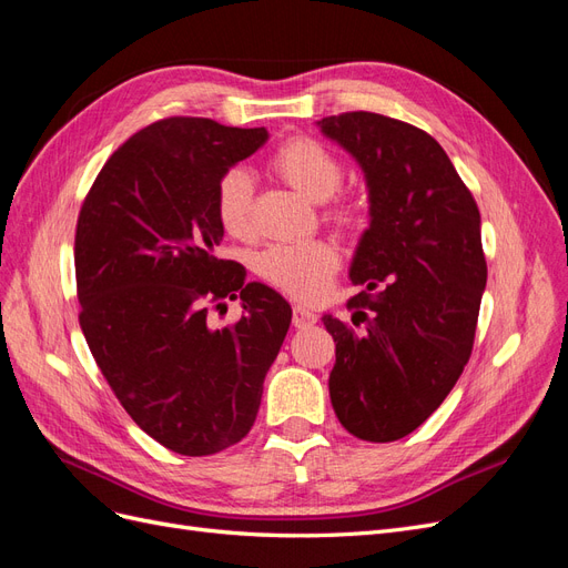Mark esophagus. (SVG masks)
<instances>
[{"label":"esophagus","mask_w":568,"mask_h":568,"mask_svg":"<svg viewBox=\"0 0 568 568\" xmlns=\"http://www.w3.org/2000/svg\"><path fill=\"white\" fill-rule=\"evenodd\" d=\"M291 320H294V326L303 329V326H311L317 322V313L307 305H294V315H291Z\"/></svg>","instance_id":"esophagus-1"}]
</instances>
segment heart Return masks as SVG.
<instances>
[{"label":"heart","instance_id":"heart-1","mask_svg":"<svg viewBox=\"0 0 568 568\" xmlns=\"http://www.w3.org/2000/svg\"><path fill=\"white\" fill-rule=\"evenodd\" d=\"M272 170L298 194L322 203L338 192L343 182V163L334 153L311 136H296L282 144L272 156ZM251 199L253 182L244 168H230L215 184V217L230 236H248L251 232ZM338 225H351L355 209L338 203L329 211ZM341 265L336 244L326 239L303 244H274L257 257V272L265 282L277 286L288 296L317 301L332 286Z\"/></svg>","mask_w":568,"mask_h":568}]
</instances>
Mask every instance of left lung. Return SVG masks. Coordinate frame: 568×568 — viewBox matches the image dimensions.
Wrapping results in <instances>:
<instances>
[{"instance_id": "left-lung-1", "label": "left lung", "mask_w": 568, "mask_h": 568, "mask_svg": "<svg viewBox=\"0 0 568 568\" xmlns=\"http://www.w3.org/2000/svg\"><path fill=\"white\" fill-rule=\"evenodd\" d=\"M363 168L369 227L359 236L351 324L322 322L336 343L329 395L348 434L405 438L448 398L474 348L488 267L480 213L448 153L424 130L369 111L317 120Z\"/></svg>"}]
</instances>
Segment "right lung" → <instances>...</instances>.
<instances>
[{"mask_svg": "<svg viewBox=\"0 0 568 568\" xmlns=\"http://www.w3.org/2000/svg\"><path fill=\"white\" fill-rule=\"evenodd\" d=\"M267 136L211 118L159 120L113 153L80 209L82 334L134 424L186 457L251 432L291 324L277 291L215 255V184ZM236 295L243 320L215 327L210 307Z\"/></svg>", "mask_w": 568, "mask_h": 568, "instance_id": "right-lung-1", "label": "right lung"}]
</instances>
